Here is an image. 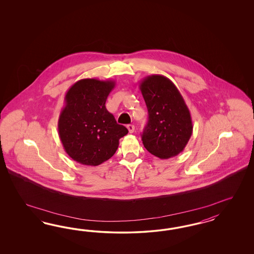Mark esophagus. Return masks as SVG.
<instances>
[{"label": "esophagus", "mask_w": 254, "mask_h": 254, "mask_svg": "<svg viewBox=\"0 0 254 254\" xmlns=\"http://www.w3.org/2000/svg\"><path fill=\"white\" fill-rule=\"evenodd\" d=\"M127 129L129 131V133H133L134 130H135V127L133 125H127Z\"/></svg>", "instance_id": "obj_1"}]
</instances>
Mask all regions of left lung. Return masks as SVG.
Wrapping results in <instances>:
<instances>
[{
    "mask_svg": "<svg viewBox=\"0 0 254 254\" xmlns=\"http://www.w3.org/2000/svg\"><path fill=\"white\" fill-rule=\"evenodd\" d=\"M139 89L149 114L141 135L143 145L160 159L176 156L192 133V118L183 96L169 78L160 74L143 78Z\"/></svg>",
    "mask_w": 254,
    "mask_h": 254,
    "instance_id": "obj_1",
    "label": "left lung"
}]
</instances>
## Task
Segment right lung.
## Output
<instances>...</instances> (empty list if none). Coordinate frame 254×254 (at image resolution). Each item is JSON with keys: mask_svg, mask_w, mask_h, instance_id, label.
Returning a JSON list of instances; mask_svg holds the SVG:
<instances>
[{"mask_svg": "<svg viewBox=\"0 0 254 254\" xmlns=\"http://www.w3.org/2000/svg\"><path fill=\"white\" fill-rule=\"evenodd\" d=\"M115 86L112 80L86 78L66 93L58 129L65 152L74 161L99 166L115 154L119 139L128 133L105 107Z\"/></svg>", "mask_w": 254, "mask_h": 254, "instance_id": "right-lung-1", "label": "right lung"}]
</instances>
